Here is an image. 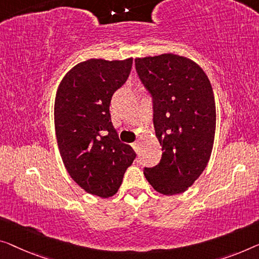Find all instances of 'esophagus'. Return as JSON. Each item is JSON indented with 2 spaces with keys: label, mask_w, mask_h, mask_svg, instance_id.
Returning a JSON list of instances; mask_svg holds the SVG:
<instances>
[{
  "label": "esophagus",
  "mask_w": 259,
  "mask_h": 259,
  "mask_svg": "<svg viewBox=\"0 0 259 259\" xmlns=\"http://www.w3.org/2000/svg\"><path fill=\"white\" fill-rule=\"evenodd\" d=\"M131 146H133V149L136 151L137 153L140 152V142H134L133 144H131Z\"/></svg>",
  "instance_id": "34e87169"
}]
</instances>
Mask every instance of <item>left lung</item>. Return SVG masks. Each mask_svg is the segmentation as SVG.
<instances>
[{
    "mask_svg": "<svg viewBox=\"0 0 259 259\" xmlns=\"http://www.w3.org/2000/svg\"><path fill=\"white\" fill-rule=\"evenodd\" d=\"M135 66L152 99L163 151L158 165L144 167V176L161 194L183 193L209 161L216 121L213 88L198 64L173 53L137 58Z\"/></svg>",
    "mask_w": 259,
    "mask_h": 259,
    "instance_id": "left-lung-1",
    "label": "left lung"
}]
</instances>
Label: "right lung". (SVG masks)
<instances>
[{"instance_id": "obj_1", "label": "right lung", "mask_w": 259, "mask_h": 259, "mask_svg": "<svg viewBox=\"0 0 259 259\" xmlns=\"http://www.w3.org/2000/svg\"><path fill=\"white\" fill-rule=\"evenodd\" d=\"M133 58L90 59L73 67L58 87L55 125L71 178L87 193L109 198L118 191L136 153L119 141L109 106L129 78Z\"/></svg>"}]
</instances>
